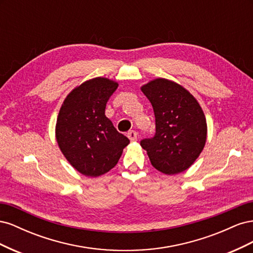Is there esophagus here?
<instances>
[{
  "label": "esophagus",
  "instance_id": "obj_1",
  "mask_svg": "<svg viewBox=\"0 0 253 253\" xmlns=\"http://www.w3.org/2000/svg\"><path fill=\"white\" fill-rule=\"evenodd\" d=\"M127 137H128V139L131 140V141H135V140H137V133H136V131H129L128 133H127Z\"/></svg>",
  "mask_w": 253,
  "mask_h": 253
}]
</instances>
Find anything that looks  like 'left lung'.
<instances>
[{"label":"left lung","mask_w":253,"mask_h":253,"mask_svg":"<svg viewBox=\"0 0 253 253\" xmlns=\"http://www.w3.org/2000/svg\"><path fill=\"white\" fill-rule=\"evenodd\" d=\"M155 115L156 133L142 139L156 170L167 175L178 174L193 165L207 139V122L200 103L179 84L165 78L141 86Z\"/></svg>","instance_id":"1"}]
</instances>
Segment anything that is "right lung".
I'll use <instances>...</instances> for the list:
<instances>
[{
  "label": "right lung",
  "instance_id": "obj_1",
  "mask_svg": "<svg viewBox=\"0 0 253 253\" xmlns=\"http://www.w3.org/2000/svg\"><path fill=\"white\" fill-rule=\"evenodd\" d=\"M118 83L97 77L74 88L61 106L56 139L63 155L76 170L97 177L117 165L129 143L105 116L106 102Z\"/></svg>",
  "mask_w": 253,
  "mask_h": 253
}]
</instances>
